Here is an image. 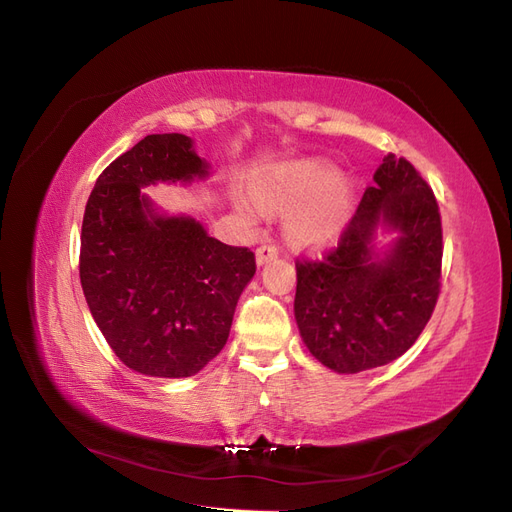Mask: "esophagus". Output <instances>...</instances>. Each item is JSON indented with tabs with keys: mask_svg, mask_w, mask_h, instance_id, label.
I'll list each match as a JSON object with an SVG mask.
<instances>
[{
	"mask_svg": "<svg viewBox=\"0 0 512 512\" xmlns=\"http://www.w3.org/2000/svg\"><path fill=\"white\" fill-rule=\"evenodd\" d=\"M278 257V249L272 244H261L259 249L255 251V259H257V266H266L268 261Z\"/></svg>",
	"mask_w": 512,
	"mask_h": 512,
	"instance_id": "obj_1",
	"label": "esophagus"
}]
</instances>
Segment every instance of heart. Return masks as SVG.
<instances>
[{
    "instance_id": "heart-1",
    "label": "heart",
    "mask_w": 512,
    "mask_h": 512,
    "mask_svg": "<svg viewBox=\"0 0 512 512\" xmlns=\"http://www.w3.org/2000/svg\"><path fill=\"white\" fill-rule=\"evenodd\" d=\"M253 193L276 208H291L285 219L287 238L310 251L334 246L353 219V193L346 178L325 159H300L263 172ZM236 208L246 221H257L261 208L240 195Z\"/></svg>"
}]
</instances>
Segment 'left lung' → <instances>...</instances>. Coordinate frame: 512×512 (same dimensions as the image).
Returning a JSON list of instances; mask_svg holds the SVG:
<instances>
[{"label": "left lung", "instance_id": "obj_1", "mask_svg": "<svg viewBox=\"0 0 512 512\" xmlns=\"http://www.w3.org/2000/svg\"><path fill=\"white\" fill-rule=\"evenodd\" d=\"M440 263L436 197L406 159L387 155L338 249L295 263L293 312L306 349L338 374L402 357L432 317Z\"/></svg>", "mask_w": 512, "mask_h": 512}]
</instances>
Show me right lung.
<instances>
[{"label":"right lung","instance_id":"right-lung-1","mask_svg":"<svg viewBox=\"0 0 512 512\" xmlns=\"http://www.w3.org/2000/svg\"><path fill=\"white\" fill-rule=\"evenodd\" d=\"M210 163L185 134H153L100 174L80 236V285L91 317L127 368L187 378L217 357L255 255L208 236L189 214L161 210L144 187L191 185Z\"/></svg>","mask_w":512,"mask_h":512}]
</instances>
